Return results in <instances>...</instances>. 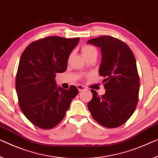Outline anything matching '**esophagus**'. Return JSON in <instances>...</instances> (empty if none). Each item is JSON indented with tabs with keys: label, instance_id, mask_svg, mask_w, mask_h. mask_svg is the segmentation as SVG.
I'll use <instances>...</instances> for the list:
<instances>
[{
	"label": "esophagus",
	"instance_id": "1",
	"mask_svg": "<svg viewBox=\"0 0 158 158\" xmlns=\"http://www.w3.org/2000/svg\"><path fill=\"white\" fill-rule=\"evenodd\" d=\"M77 89H78L79 91H84L86 89L85 86H84L83 85H81V84H78V85H77Z\"/></svg>",
	"mask_w": 158,
	"mask_h": 158
}]
</instances>
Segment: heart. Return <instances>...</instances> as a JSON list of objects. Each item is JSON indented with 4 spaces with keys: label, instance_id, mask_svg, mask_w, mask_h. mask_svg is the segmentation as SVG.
<instances>
[{
    "label": "heart",
    "instance_id": "1",
    "mask_svg": "<svg viewBox=\"0 0 158 158\" xmlns=\"http://www.w3.org/2000/svg\"><path fill=\"white\" fill-rule=\"evenodd\" d=\"M81 55L84 56V59H87L89 57H94L96 58L97 56V50L94 47L89 45V44H84L81 47Z\"/></svg>",
    "mask_w": 158,
    "mask_h": 158
}]
</instances>
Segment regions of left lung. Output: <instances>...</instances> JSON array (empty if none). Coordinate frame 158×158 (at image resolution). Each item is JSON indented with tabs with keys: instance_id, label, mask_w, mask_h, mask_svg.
Segmentation results:
<instances>
[{
	"instance_id": "1",
	"label": "left lung",
	"mask_w": 158,
	"mask_h": 158,
	"mask_svg": "<svg viewBox=\"0 0 158 158\" xmlns=\"http://www.w3.org/2000/svg\"><path fill=\"white\" fill-rule=\"evenodd\" d=\"M87 43L99 48V75L104 77L106 93L98 96L91 89L92 99L87 106L96 122L106 128H117L128 121L138 101L140 80L135 56L130 48L111 36L93 38Z\"/></svg>"
}]
</instances>
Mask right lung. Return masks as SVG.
Instances as JSON below:
<instances>
[{
	"label": "right lung",
	"instance_id": "add662e5",
	"mask_svg": "<svg viewBox=\"0 0 158 158\" xmlns=\"http://www.w3.org/2000/svg\"><path fill=\"white\" fill-rule=\"evenodd\" d=\"M79 38L48 37L28 45L19 62L15 89L19 106L32 124L50 129L62 121L73 98L75 86L69 90L56 86V73L65 72L72 51Z\"/></svg>",
	"mask_w": 158,
	"mask_h": 158
}]
</instances>
